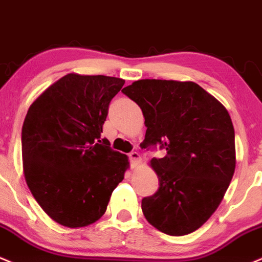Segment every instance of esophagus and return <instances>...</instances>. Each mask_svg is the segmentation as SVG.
<instances>
[{"instance_id": "1", "label": "esophagus", "mask_w": 262, "mask_h": 262, "mask_svg": "<svg viewBox=\"0 0 262 262\" xmlns=\"http://www.w3.org/2000/svg\"><path fill=\"white\" fill-rule=\"evenodd\" d=\"M128 157H130V163H131L132 168L137 167V165L141 163V156L138 152H131Z\"/></svg>"}]
</instances>
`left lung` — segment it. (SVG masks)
<instances>
[{"instance_id":"left-lung-1","label":"left lung","mask_w":262,"mask_h":262,"mask_svg":"<svg viewBox=\"0 0 262 262\" xmlns=\"http://www.w3.org/2000/svg\"><path fill=\"white\" fill-rule=\"evenodd\" d=\"M122 93L142 109L141 147L167 150L150 161L159 187L142 200L144 217L168 235L195 232L217 210L235 170L228 112L193 82L141 79Z\"/></svg>"}]
</instances>
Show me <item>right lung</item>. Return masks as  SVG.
Here are the masks:
<instances>
[{"label":"right lung","instance_id":"1","mask_svg":"<svg viewBox=\"0 0 262 262\" xmlns=\"http://www.w3.org/2000/svg\"><path fill=\"white\" fill-rule=\"evenodd\" d=\"M125 81L69 73L42 92L21 127L28 187L55 222L79 228L105 213L127 156L100 138L110 101Z\"/></svg>","mask_w":262,"mask_h":262}]
</instances>
